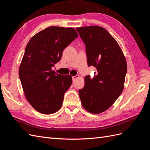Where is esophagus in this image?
Listing matches in <instances>:
<instances>
[{"label":"esophagus","mask_w":150,"mask_h":150,"mask_svg":"<svg viewBox=\"0 0 150 150\" xmlns=\"http://www.w3.org/2000/svg\"><path fill=\"white\" fill-rule=\"evenodd\" d=\"M78 78H79V76H78V75H76V76H73V77H72V81H75Z\"/></svg>","instance_id":"34e87169"}]
</instances>
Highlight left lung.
Segmentation results:
<instances>
[{"mask_svg":"<svg viewBox=\"0 0 150 150\" xmlns=\"http://www.w3.org/2000/svg\"><path fill=\"white\" fill-rule=\"evenodd\" d=\"M76 30L86 46L88 66L96 69L93 78L85 76L79 97L86 110L99 114L110 108L123 90L126 61L116 40L102 27H82Z\"/></svg>","mask_w":150,"mask_h":150,"instance_id":"left-lung-1","label":"left lung"}]
</instances>
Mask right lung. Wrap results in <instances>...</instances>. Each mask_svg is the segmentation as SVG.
Returning a JSON list of instances; mask_svg holds the SVG:
<instances>
[{"mask_svg": "<svg viewBox=\"0 0 150 150\" xmlns=\"http://www.w3.org/2000/svg\"><path fill=\"white\" fill-rule=\"evenodd\" d=\"M78 37L73 28L51 26L34 35L27 44L19 75L27 100L38 112L51 115L61 108L72 76L56 73L52 67Z\"/></svg>", "mask_w": 150, "mask_h": 150, "instance_id": "1", "label": "right lung"}]
</instances>
